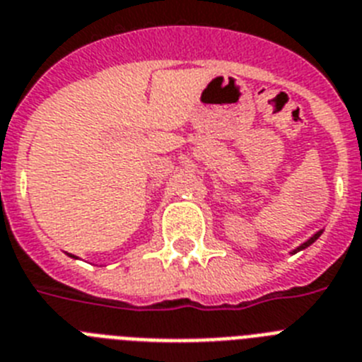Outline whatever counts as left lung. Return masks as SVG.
Returning <instances> with one entry per match:
<instances>
[{"label": "left lung", "mask_w": 362, "mask_h": 362, "mask_svg": "<svg viewBox=\"0 0 362 362\" xmlns=\"http://www.w3.org/2000/svg\"><path fill=\"white\" fill-rule=\"evenodd\" d=\"M320 233H322V232H317V233H315V235H313L311 239H308V241L303 243V245H300V247L296 248V250H294V254H296V252H300V250H303V248H308L309 245H313V243H315L318 238H320Z\"/></svg>", "instance_id": "left-lung-1"}]
</instances>
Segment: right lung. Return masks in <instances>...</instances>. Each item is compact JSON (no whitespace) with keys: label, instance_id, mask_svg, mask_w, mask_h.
Instances as JSON below:
<instances>
[{"label":"right lung","instance_id":"obj_1","mask_svg":"<svg viewBox=\"0 0 362 362\" xmlns=\"http://www.w3.org/2000/svg\"><path fill=\"white\" fill-rule=\"evenodd\" d=\"M71 257H75V256H71Z\"/></svg>","mask_w":362,"mask_h":362}]
</instances>
